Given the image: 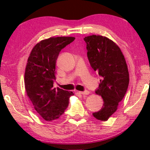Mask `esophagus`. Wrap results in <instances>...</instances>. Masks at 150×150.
<instances>
[{
  "instance_id": "esophagus-1",
  "label": "esophagus",
  "mask_w": 150,
  "mask_h": 150,
  "mask_svg": "<svg viewBox=\"0 0 150 150\" xmlns=\"http://www.w3.org/2000/svg\"><path fill=\"white\" fill-rule=\"evenodd\" d=\"M79 92V94H89V91H87V90H85V91H83V92H81V91H80V92Z\"/></svg>"
}]
</instances>
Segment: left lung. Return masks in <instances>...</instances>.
<instances>
[{"mask_svg":"<svg viewBox=\"0 0 150 150\" xmlns=\"http://www.w3.org/2000/svg\"><path fill=\"white\" fill-rule=\"evenodd\" d=\"M91 67L101 77L95 92L104 101L102 108L93 116L106 121L117 110L127 92L129 73L124 56L113 41L99 35L84 38Z\"/></svg>","mask_w":150,"mask_h":150,"instance_id":"left-lung-1","label":"left lung"}]
</instances>
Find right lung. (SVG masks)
Returning <instances> with one entry per match:
<instances>
[{
  "mask_svg": "<svg viewBox=\"0 0 150 150\" xmlns=\"http://www.w3.org/2000/svg\"><path fill=\"white\" fill-rule=\"evenodd\" d=\"M75 37H51L41 41L29 56L25 73L27 96L36 111L47 121L63 114L72 92L53 88L56 81V63L60 51L75 40Z\"/></svg>",
  "mask_w": 150,
  "mask_h": 150,
  "instance_id": "1",
  "label": "right lung"
}]
</instances>
